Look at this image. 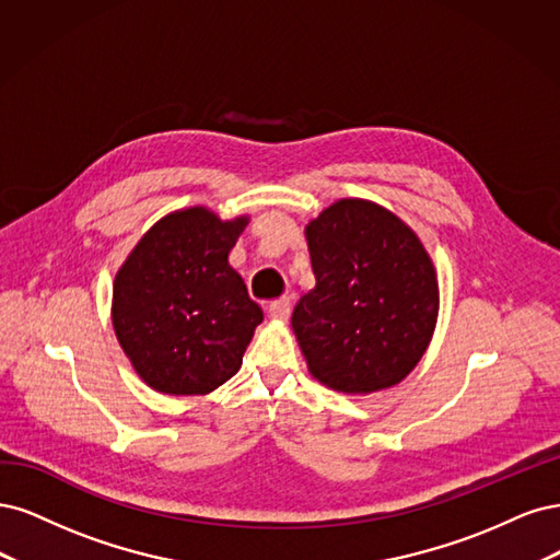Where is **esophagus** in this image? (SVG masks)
I'll use <instances>...</instances> for the list:
<instances>
[{
    "label": "esophagus",
    "instance_id": "1",
    "mask_svg": "<svg viewBox=\"0 0 560 560\" xmlns=\"http://www.w3.org/2000/svg\"><path fill=\"white\" fill-rule=\"evenodd\" d=\"M267 314L272 316V318H277V320H285V318H288V314H291V302H288L285 298L275 300L272 304L267 306Z\"/></svg>",
    "mask_w": 560,
    "mask_h": 560
}]
</instances>
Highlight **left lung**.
<instances>
[{"label":"left lung","instance_id":"obj_1","mask_svg":"<svg viewBox=\"0 0 560 560\" xmlns=\"http://www.w3.org/2000/svg\"><path fill=\"white\" fill-rule=\"evenodd\" d=\"M316 285L293 312L310 374L370 395L419 365L440 314V285L419 234L390 209L345 197L304 228Z\"/></svg>","mask_w":560,"mask_h":560}]
</instances>
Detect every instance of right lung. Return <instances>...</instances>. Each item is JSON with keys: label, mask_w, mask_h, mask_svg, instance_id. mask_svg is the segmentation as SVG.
<instances>
[{"label": "right lung", "mask_w": 560, "mask_h": 560, "mask_svg": "<svg viewBox=\"0 0 560 560\" xmlns=\"http://www.w3.org/2000/svg\"><path fill=\"white\" fill-rule=\"evenodd\" d=\"M248 215L223 221L209 207L162 215L114 279L112 320L122 353L162 395H209L240 372L262 323L228 262Z\"/></svg>", "instance_id": "obj_1"}]
</instances>
